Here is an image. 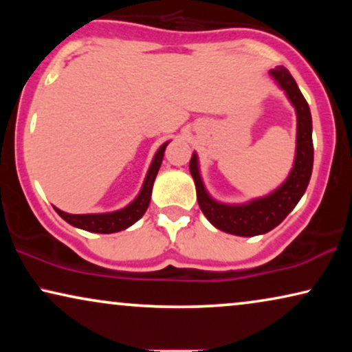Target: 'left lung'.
<instances>
[{
  "mask_svg": "<svg viewBox=\"0 0 352 352\" xmlns=\"http://www.w3.org/2000/svg\"><path fill=\"white\" fill-rule=\"evenodd\" d=\"M271 75L278 86L285 91L288 99L296 110V155L293 170L283 184L263 199L248 201L245 205H224L211 199L206 192L204 181L199 173L197 153L190 158L189 170L195 181L197 200L206 219L214 228L228 234L240 237L266 234L287 218V214L295 208L298 201L306 192L309 184L312 162H314V146H312V120L311 110L305 96L301 94L296 81L285 67H276Z\"/></svg>",
  "mask_w": 352,
  "mask_h": 352,
  "instance_id": "8db88e82",
  "label": "left lung"
}]
</instances>
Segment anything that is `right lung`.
Instances as JSON below:
<instances>
[{
	"instance_id": "right-lung-1",
	"label": "right lung",
	"mask_w": 352,
	"mask_h": 352,
	"mask_svg": "<svg viewBox=\"0 0 352 352\" xmlns=\"http://www.w3.org/2000/svg\"><path fill=\"white\" fill-rule=\"evenodd\" d=\"M166 146L168 142H165L160 148H158L155 157H153L152 160V165L147 171L146 181H144L141 192H139V195L134 199V201H131L128 206H124L123 210L112 211V213H102V214H69L65 213V211L56 208L57 214H59L62 219H65L69 224L83 230H88V232L113 234L129 228V226H133L138 219L142 218V214L146 213L148 204H151L153 181H155L158 170H160L163 153H165Z\"/></svg>"
}]
</instances>
